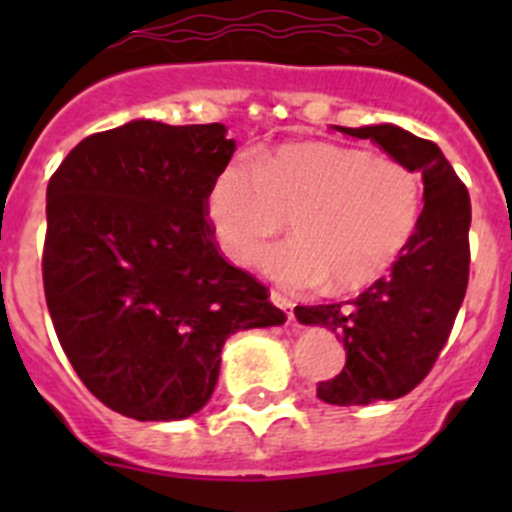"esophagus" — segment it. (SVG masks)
Instances as JSON below:
<instances>
[{
  "label": "esophagus",
  "instance_id": "esophagus-1",
  "mask_svg": "<svg viewBox=\"0 0 512 512\" xmlns=\"http://www.w3.org/2000/svg\"><path fill=\"white\" fill-rule=\"evenodd\" d=\"M270 299H272V304H275V307L285 309L287 319H294V302H292V299H287L285 294H280V292H272Z\"/></svg>",
  "mask_w": 512,
  "mask_h": 512
}]
</instances>
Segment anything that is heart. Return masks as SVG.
Returning <instances> with one entry per match:
<instances>
[{
  "mask_svg": "<svg viewBox=\"0 0 512 512\" xmlns=\"http://www.w3.org/2000/svg\"><path fill=\"white\" fill-rule=\"evenodd\" d=\"M205 215L235 265H250L287 225L294 237L260 257L292 289L374 285L414 240L423 183L414 168L337 143H289L252 165L232 158L210 180Z\"/></svg>",
  "mask_w": 512,
  "mask_h": 512,
  "instance_id": "heart-1",
  "label": "heart"
}]
</instances>
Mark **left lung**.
Returning <instances> with one entry per match:
<instances>
[{"label":"left lung","mask_w":512,"mask_h":512,"mask_svg":"<svg viewBox=\"0 0 512 512\" xmlns=\"http://www.w3.org/2000/svg\"><path fill=\"white\" fill-rule=\"evenodd\" d=\"M337 131L369 138L423 178L421 225L389 275L349 302L294 309L302 324L337 334L347 352L342 374L319 381V399L364 406L401 399L436 364L466 297L471 198L436 143L391 123Z\"/></svg>","instance_id":"left-lung-1"}]
</instances>
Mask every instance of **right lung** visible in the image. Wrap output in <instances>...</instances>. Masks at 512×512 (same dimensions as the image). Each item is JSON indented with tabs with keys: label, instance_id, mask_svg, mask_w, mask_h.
<instances>
[{
	"label": "right lung",
	"instance_id": "add662e5",
	"mask_svg": "<svg viewBox=\"0 0 512 512\" xmlns=\"http://www.w3.org/2000/svg\"><path fill=\"white\" fill-rule=\"evenodd\" d=\"M223 123L128 121L84 138L46 188L44 294L61 349L101 404L180 421L213 396L242 329L285 324L218 252L205 193L235 153Z\"/></svg>",
	"mask_w": 512,
	"mask_h": 512
}]
</instances>
